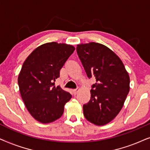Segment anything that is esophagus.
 <instances>
[{
  "label": "esophagus",
  "mask_w": 150,
  "mask_h": 150,
  "mask_svg": "<svg viewBox=\"0 0 150 150\" xmlns=\"http://www.w3.org/2000/svg\"><path fill=\"white\" fill-rule=\"evenodd\" d=\"M78 91H79V89H78V88L73 90V95H76V94H77V93H78Z\"/></svg>",
  "instance_id": "obj_1"
}]
</instances>
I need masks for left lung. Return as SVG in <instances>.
<instances>
[{
    "label": "left lung",
    "mask_w": 150,
    "mask_h": 150,
    "mask_svg": "<svg viewBox=\"0 0 150 150\" xmlns=\"http://www.w3.org/2000/svg\"><path fill=\"white\" fill-rule=\"evenodd\" d=\"M76 49L88 77L97 81L89 102L83 105V115L96 125H105L123 106L129 91L128 73L118 55L102 44H79Z\"/></svg>",
    "instance_id": "8db88e82"
}]
</instances>
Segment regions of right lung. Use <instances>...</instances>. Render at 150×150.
Here are the masks:
<instances>
[{"label":"right lung","mask_w":150,"mask_h":150,"mask_svg":"<svg viewBox=\"0 0 150 150\" xmlns=\"http://www.w3.org/2000/svg\"><path fill=\"white\" fill-rule=\"evenodd\" d=\"M75 49L64 43H45L24 62L18 78L19 91L27 110L39 122L49 123L60 118L71 99V94L55 87L54 81Z\"/></svg>","instance_id":"right-lung-1"}]
</instances>
